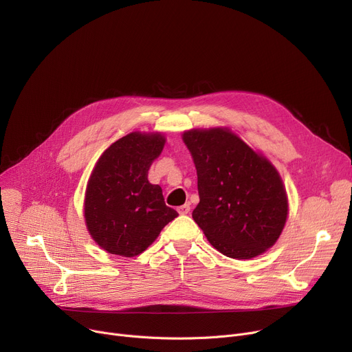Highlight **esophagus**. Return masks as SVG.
<instances>
[{
	"label": "esophagus",
	"instance_id": "obj_1",
	"mask_svg": "<svg viewBox=\"0 0 352 352\" xmlns=\"http://www.w3.org/2000/svg\"><path fill=\"white\" fill-rule=\"evenodd\" d=\"M181 215H186V214H188L190 212V204H184V206H181V207H178V210H177Z\"/></svg>",
	"mask_w": 352,
	"mask_h": 352
}]
</instances>
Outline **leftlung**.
I'll return each instance as SVG.
<instances>
[{
	"instance_id": "left-lung-1",
	"label": "left lung",
	"mask_w": 352,
	"mask_h": 352,
	"mask_svg": "<svg viewBox=\"0 0 352 352\" xmlns=\"http://www.w3.org/2000/svg\"><path fill=\"white\" fill-rule=\"evenodd\" d=\"M198 175L192 218L210 244L235 260L265 252L281 235L288 199L275 166L227 128L182 134Z\"/></svg>"
}]
</instances>
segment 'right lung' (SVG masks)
<instances>
[{"mask_svg":"<svg viewBox=\"0 0 352 352\" xmlns=\"http://www.w3.org/2000/svg\"><path fill=\"white\" fill-rule=\"evenodd\" d=\"M164 144L158 133H131L109 145L92 170L84 217L89 235L107 252L135 256L178 217L165 206L161 187L148 181Z\"/></svg>","mask_w":352,"mask_h":352,"instance_id":"add662e5","label":"right lung"}]
</instances>
